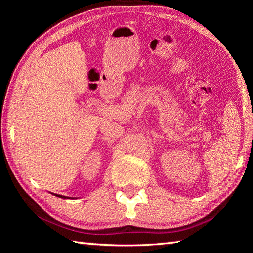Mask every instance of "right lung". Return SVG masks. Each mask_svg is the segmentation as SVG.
<instances>
[{"label":"right lung","mask_w":253,"mask_h":253,"mask_svg":"<svg viewBox=\"0 0 253 253\" xmlns=\"http://www.w3.org/2000/svg\"><path fill=\"white\" fill-rule=\"evenodd\" d=\"M57 196H61V198H63V199H65V196H62V195H57Z\"/></svg>","instance_id":"add662e5"}]
</instances>
